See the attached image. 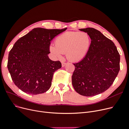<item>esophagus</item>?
Listing matches in <instances>:
<instances>
[{
    "label": "esophagus",
    "mask_w": 129,
    "mask_h": 129,
    "mask_svg": "<svg viewBox=\"0 0 129 129\" xmlns=\"http://www.w3.org/2000/svg\"><path fill=\"white\" fill-rule=\"evenodd\" d=\"M66 63H65L64 61H62V62H61V66L62 67H64L66 65Z\"/></svg>",
    "instance_id": "1"
}]
</instances>
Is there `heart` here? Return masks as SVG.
<instances>
[{"label": "heart", "instance_id": "heart-1", "mask_svg": "<svg viewBox=\"0 0 129 129\" xmlns=\"http://www.w3.org/2000/svg\"><path fill=\"white\" fill-rule=\"evenodd\" d=\"M91 38L85 32L68 31L59 36L55 45L50 46V50L57 58H61L66 53V57L71 61L82 60L89 49Z\"/></svg>", "mask_w": 129, "mask_h": 129}]
</instances>
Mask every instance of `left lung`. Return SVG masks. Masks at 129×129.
I'll return each mask as SVG.
<instances>
[{"label": "left lung", "mask_w": 129, "mask_h": 129, "mask_svg": "<svg viewBox=\"0 0 129 129\" xmlns=\"http://www.w3.org/2000/svg\"><path fill=\"white\" fill-rule=\"evenodd\" d=\"M79 30L87 33L91 42L85 56L73 64L72 85L80 95L93 96L112 84L120 71V56L114 43L99 30L93 28Z\"/></svg>", "instance_id": "1"}]
</instances>
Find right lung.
I'll return each instance as SVG.
<instances>
[{"label":"right lung","mask_w":129,"mask_h":129,"mask_svg":"<svg viewBox=\"0 0 129 129\" xmlns=\"http://www.w3.org/2000/svg\"><path fill=\"white\" fill-rule=\"evenodd\" d=\"M67 29L34 28L17 40L8 55L7 68L20 90L36 95L47 91L54 73L61 68L59 61H53L48 55L51 41Z\"/></svg>","instance_id":"1"}]
</instances>
